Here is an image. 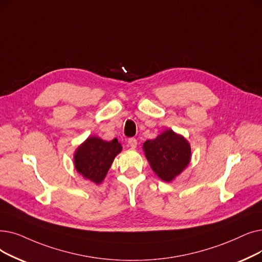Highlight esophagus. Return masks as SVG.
I'll return each mask as SVG.
<instances>
[{
    "mask_svg": "<svg viewBox=\"0 0 262 262\" xmlns=\"http://www.w3.org/2000/svg\"><path fill=\"white\" fill-rule=\"evenodd\" d=\"M128 145L132 147V149H135V147L137 146V140H136V138H129Z\"/></svg>",
    "mask_w": 262,
    "mask_h": 262,
    "instance_id": "1",
    "label": "esophagus"
}]
</instances>
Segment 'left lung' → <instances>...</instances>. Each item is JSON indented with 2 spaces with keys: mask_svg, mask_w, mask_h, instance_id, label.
I'll return each instance as SVG.
<instances>
[{
  "mask_svg": "<svg viewBox=\"0 0 262 262\" xmlns=\"http://www.w3.org/2000/svg\"><path fill=\"white\" fill-rule=\"evenodd\" d=\"M145 157L153 171L165 182L172 181L188 165L190 159L189 143L171 129L143 144Z\"/></svg>",
  "mask_w": 262,
  "mask_h": 262,
  "instance_id": "left-lung-1",
  "label": "left lung"
}]
</instances>
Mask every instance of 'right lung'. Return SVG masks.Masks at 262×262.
<instances>
[{
  "mask_svg": "<svg viewBox=\"0 0 262 262\" xmlns=\"http://www.w3.org/2000/svg\"><path fill=\"white\" fill-rule=\"evenodd\" d=\"M121 151L122 146L117 139L104 141L96 137L88 138L76 151L75 167L84 178L99 184Z\"/></svg>",
  "mask_w": 262,
  "mask_h": 262,
  "instance_id": "add662e5",
  "label": "right lung"
}]
</instances>
